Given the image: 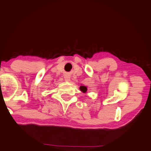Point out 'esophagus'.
I'll use <instances>...</instances> for the list:
<instances>
[{"label": "esophagus", "instance_id": "esophagus-1", "mask_svg": "<svg viewBox=\"0 0 151 151\" xmlns=\"http://www.w3.org/2000/svg\"><path fill=\"white\" fill-rule=\"evenodd\" d=\"M65 80L66 81H70V78L68 75H65Z\"/></svg>", "mask_w": 151, "mask_h": 151}]
</instances>
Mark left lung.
<instances>
[{
  "instance_id": "1",
  "label": "left lung",
  "mask_w": 151,
  "mask_h": 151,
  "mask_svg": "<svg viewBox=\"0 0 151 151\" xmlns=\"http://www.w3.org/2000/svg\"><path fill=\"white\" fill-rule=\"evenodd\" d=\"M80 89H81V91H83V92H86V90H87V88L86 86H81Z\"/></svg>"
}]
</instances>
